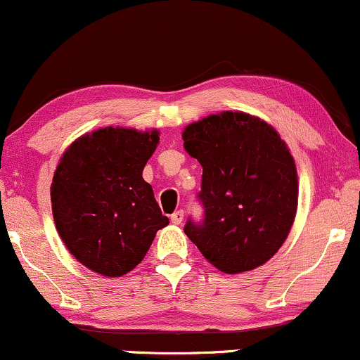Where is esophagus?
<instances>
[{
    "label": "esophagus",
    "mask_w": 360,
    "mask_h": 360,
    "mask_svg": "<svg viewBox=\"0 0 360 360\" xmlns=\"http://www.w3.org/2000/svg\"><path fill=\"white\" fill-rule=\"evenodd\" d=\"M172 223H174L175 226H180L181 224V221H184V211L181 210H179V211H175L174 214H172Z\"/></svg>",
    "instance_id": "34e87169"
}]
</instances>
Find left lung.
I'll return each mask as SVG.
<instances>
[{
	"instance_id": "1",
	"label": "left lung",
	"mask_w": 360,
	"mask_h": 360,
	"mask_svg": "<svg viewBox=\"0 0 360 360\" xmlns=\"http://www.w3.org/2000/svg\"><path fill=\"white\" fill-rule=\"evenodd\" d=\"M184 147L203 167V224L185 234L211 265L243 274L264 265L287 240L298 208L295 159L274 126L243 111L188 124Z\"/></svg>"
}]
</instances>
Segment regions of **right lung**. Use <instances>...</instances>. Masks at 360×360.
Wrapping results in <instances>:
<instances>
[{
	"label": "right lung",
	"mask_w": 360,
	"mask_h": 360,
	"mask_svg": "<svg viewBox=\"0 0 360 360\" xmlns=\"http://www.w3.org/2000/svg\"><path fill=\"white\" fill-rule=\"evenodd\" d=\"M159 136L157 129L100 127L73 141L53 172L58 236L78 262L103 277L131 272L169 224L142 179Z\"/></svg>",
	"instance_id": "add662e5"
}]
</instances>
